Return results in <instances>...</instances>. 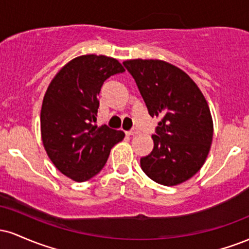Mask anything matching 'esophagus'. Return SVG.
<instances>
[{"label": "esophagus", "mask_w": 249, "mask_h": 249, "mask_svg": "<svg viewBox=\"0 0 249 249\" xmlns=\"http://www.w3.org/2000/svg\"><path fill=\"white\" fill-rule=\"evenodd\" d=\"M138 133H139V131L137 130V128H133V130L127 131V132H126L127 136H134V134H138Z\"/></svg>", "instance_id": "34e87169"}]
</instances>
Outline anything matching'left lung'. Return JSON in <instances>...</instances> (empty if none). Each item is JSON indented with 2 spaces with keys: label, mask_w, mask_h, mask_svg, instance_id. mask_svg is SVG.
Returning <instances> with one entry per match:
<instances>
[{
  "label": "left lung",
  "mask_w": 249,
  "mask_h": 249,
  "mask_svg": "<svg viewBox=\"0 0 249 249\" xmlns=\"http://www.w3.org/2000/svg\"><path fill=\"white\" fill-rule=\"evenodd\" d=\"M132 75L151 117H158L153 150L141 159L142 170L158 184L176 186L205 164L213 139V119L193 79L160 59L123 62Z\"/></svg>",
  "instance_id": "8db88e82"
}]
</instances>
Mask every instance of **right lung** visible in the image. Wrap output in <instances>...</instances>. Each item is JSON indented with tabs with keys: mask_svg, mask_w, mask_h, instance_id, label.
Segmentation results:
<instances>
[{
	"mask_svg": "<svg viewBox=\"0 0 249 249\" xmlns=\"http://www.w3.org/2000/svg\"><path fill=\"white\" fill-rule=\"evenodd\" d=\"M124 71L112 57L78 56L47 89L41 110L43 146L57 170L73 181H87L101 172L111 148L125 137L123 131L95 125L103 83Z\"/></svg>",
	"mask_w": 249,
	"mask_h": 249,
	"instance_id": "obj_1",
	"label": "right lung"
}]
</instances>
